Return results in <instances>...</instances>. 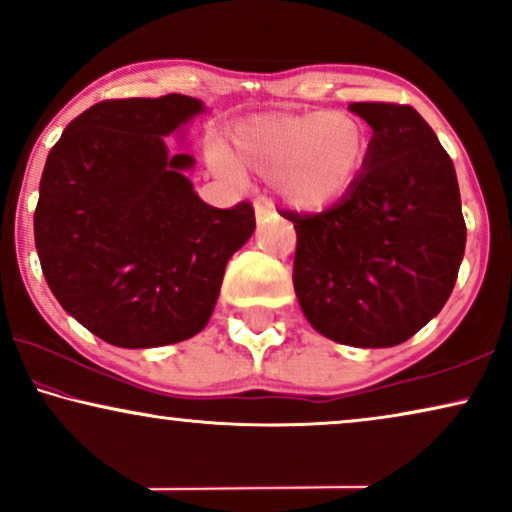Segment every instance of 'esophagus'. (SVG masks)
<instances>
[{"label": "esophagus", "instance_id": "1", "mask_svg": "<svg viewBox=\"0 0 512 512\" xmlns=\"http://www.w3.org/2000/svg\"><path fill=\"white\" fill-rule=\"evenodd\" d=\"M254 212H256V221L258 223H268L272 219H277L275 207H272V202H268L265 198H258L254 202Z\"/></svg>", "mask_w": 512, "mask_h": 512}]
</instances>
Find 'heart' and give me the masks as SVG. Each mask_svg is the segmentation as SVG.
Returning a JSON list of instances; mask_svg holds the SVG:
<instances>
[{
  "instance_id": "obj_1",
  "label": "heart",
  "mask_w": 512,
  "mask_h": 512,
  "mask_svg": "<svg viewBox=\"0 0 512 512\" xmlns=\"http://www.w3.org/2000/svg\"><path fill=\"white\" fill-rule=\"evenodd\" d=\"M233 158L214 146L212 165L223 177L240 167L263 172L279 198L298 209L340 200L361 177L370 153L368 128L347 111L265 114L242 121L230 135Z\"/></svg>"
}]
</instances>
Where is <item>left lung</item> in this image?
<instances>
[{"instance_id":"obj_1","label":"left lung","mask_w":512,"mask_h":512,"mask_svg":"<svg viewBox=\"0 0 512 512\" xmlns=\"http://www.w3.org/2000/svg\"><path fill=\"white\" fill-rule=\"evenodd\" d=\"M370 128L361 177L296 228L293 289L312 328L352 347H394L450 298L466 247L452 158L408 104H349Z\"/></svg>"}]
</instances>
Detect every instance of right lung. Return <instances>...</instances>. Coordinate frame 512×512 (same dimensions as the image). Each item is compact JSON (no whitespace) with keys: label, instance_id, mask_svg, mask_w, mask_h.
I'll return each mask as SVG.
<instances>
[{"label":"right lung","instance_id":"add662e5","mask_svg":"<svg viewBox=\"0 0 512 512\" xmlns=\"http://www.w3.org/2000/svg\"><path fill=\"white\" fill-rule=\"evenodd\" d=\"M202 111L188 95L104 100L48 153L34 244L58 303L116 347L174 345L207 326L228 258L256 228L251 202L216 209L165 139Z\"/></svg>","mask_w":512,"mask_h":512}]
</instances>
